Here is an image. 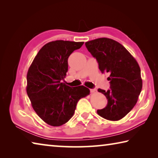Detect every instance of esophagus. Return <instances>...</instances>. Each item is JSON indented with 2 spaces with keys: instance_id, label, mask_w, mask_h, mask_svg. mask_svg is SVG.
<instances>
[{
  "instance_id": "34e87169",
  "label": "esophagus",
  "mask_w": 158,
  "mask_h": 158,
  "mask_svg": "<svg viewBox=\"0 0 158 158\" xmlns=\"http://www.w3.org/2000/svg\"><path fill=\"white\" fill-rule=\"evenodd\" d=\"M90 91L91 93H95L97 90H96V89H90Z\"/></svg>"
}]
</instances>
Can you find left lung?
I'll return each mask as SVG.
<instances>
[{"instance_id": "obj_1", "label": "left lung", "mask_w": 158, "mask_h": 158, "mask_svg": "<svg viewBox=\"0 0 158 158\" xmlns=\"http://www.w3.org/2000/svg\"><path fill=\"white\" fill-rule=\"evenodd\" d=\"M85 47L96 58L102 73H107L110 89H98L106 96L107 105L97 111L109 121H118L129 113L137 103L142 89V79L138 63L119 42L102 37L86 42Z\"/></svg>"}]
</instances>
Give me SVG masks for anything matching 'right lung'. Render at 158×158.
Segmentation results:
<instances>
[{
    "label": "right lung",
    "mask_w": 158,
    "mask_h": 158,
    "mask_svg": "<svg viewBox=\"0 0 158 158\" xmlns=\"http://www.w3.org/2000/svg\"><path fill=\"white\" fill-rule=\"evenodd\" d=\"M84 42H50L39 51L27 73L26 91L35 111L52 126H60L73 117L80 99L90 93L88 88L70 87L63 83L68 59Z\"/></svg>",
    "instance_id": "right-lung-1"
}]
</instances>
